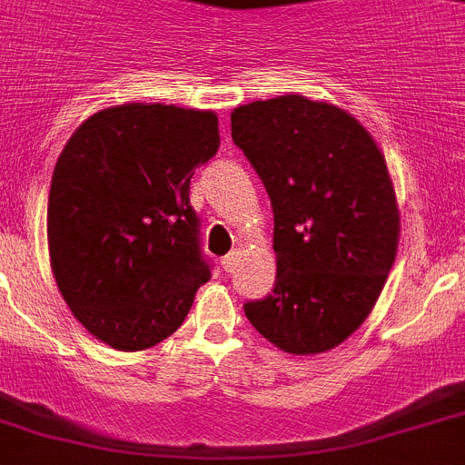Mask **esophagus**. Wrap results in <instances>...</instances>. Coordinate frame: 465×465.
Instances as JSON below:
<instances>
[{"mask_svg":"<svg viewBox=\"0 0 465 465\" xmlns=\"http://www.w3.org/2000/svg\"><path fill=\"white\" fill-rule=\"evenodd\" d=\"M237 259H240V252H230L228 256L223 259V271L225 273H232L237 268Z\"/></svg>","mask_w":465,"mask_h":465,"instance_id":"1","label":"esophagus"}]
</instances>
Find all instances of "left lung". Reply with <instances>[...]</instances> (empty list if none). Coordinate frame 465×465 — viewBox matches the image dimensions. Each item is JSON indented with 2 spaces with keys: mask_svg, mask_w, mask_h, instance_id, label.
I'll list each match as a JSON object with an SVG mask.
<instances>
[{
  "mask_svg": "<svg viewBox=\"0 0 465 465\" xmlns=\"http://www.w3.org/2000/svg\"><path fill=\"white\" fill-rule=\"evenodd\" d=\"M273 206V292L244 304L268 342L304 356L344 342L378 302L399 244L385 156L361 123L302 94L230 114Z\"/></svg>",
  "mask_w": 465,
  "mask_h": 465,
  "instance_id": "left-lung-1",
  "label": "left lung"
}]
</instances>
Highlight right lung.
I'll return each instance as SVG.
<instances>
[{"label": "right lung", "mask_w": 465, "mask_h": 465, "mask_svg": "<svg viewBox=\"0 0 465 465\" xmlns=\"http://www.w3.org/2000/svg\"><path fill=\"white\" fill-rule=\"evenodd\" d=\"M218 144L213 111L173 104L102 109L66 142L49 190V261L73 316L104 344H159L211 278L190 178Z\"/></svg>", "instance_id": "1"}]
</instances>
